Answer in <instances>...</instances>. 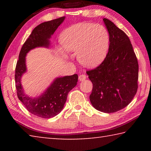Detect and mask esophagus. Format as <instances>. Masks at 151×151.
<instances>
[{
  "label": "esophagus",
  "instance_id": "esophagus-1",
  "mask_svg": "<svg viewBox=\"0 0 151 151\" xmlns=\"http://www.w3.org/2000/svg\"><path fill=\"white\" fill-rule=\"evenodd\" d=\"M86 78V76L85 75H84V74H83V75H80L78 76V79L80 81H85Z\"/></svg>",
  "mask_w": 151,
  "mask_h": 151
}]
</instances>
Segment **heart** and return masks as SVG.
Wrapping results in <instances>:
<instances>
[{"instance_id":"b5f03b06","label":"heart","mask_w":151,"mask_h":151,"mask_svg":"<svg viewBox=\"0 0 151 151\" xmlns=\"http://www.w3.org/2000/svg\"><path fill=\"white\" fill-rule=\"evenodd\" d=\"M60 41L65 50L77 54L81 65L94 67L105 57L109 45V35L102 25L79 23L64 30Z\"/></svg>"}]
</instances>
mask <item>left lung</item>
Instances as JSON below:
<instances>
[{"mask_svg":"<svg viewBox=\"0 0 151 151\" xmlns=\"http://www.w3.org/2000/svg\"><path fill=\"white\" fill-rule=\"evenodd\" d=\"M103 20L109 33L108 53L100 65L86 73L93 83L92 105L112 113L126 107L136 94L139 64L128 36L110 20Z\"/></svg>","mask_w":151,"mask_h":151,"instance_id":"obj_1","label":"left lung"}]
</instances>
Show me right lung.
<instances>
[{
    "label": "right lung",
    "instance_id": "right-lung-1",
    "mask_svg": "<svg viewBox=\"0 0 151 151\" xmlns=\"http://www.w3.org/2000/svg\"><path fill=\"white\" fill-rule=\"evenodd\" d=\"M64 20L65 17H63L36 27L22 45L15 68V86L18 98L28 111L40 118H52L62 111L68 93L77 84L78 75L75 74L58 78L39 98H30L24 95L20 84V77L26 71L25 57L30 50L35 47H48V39Z\"/></svg>",
    "mask_w": 151,
    "mask_h": 151
}]
</instances>
